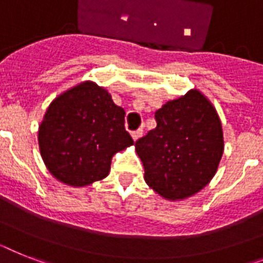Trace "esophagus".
Wrapping results in <instances>:
<instances>
[{
    "label": "esophagus",
    "mask_w": 263,
    "mask_h": 263,
    "mask_svg": "<svg viewBox=\"0 0 263 263\" xmlns=\"http://www.w3.org/2000/svg\"><path fill=\"white\" fill-rule=\"evenodd\" d=\"M131 135H132V139H134V140H138V139L143 135V129H142V128L135 129V131L131 132Z\"/></svg>",
    "instance_id": "obj_1"
}]
</instances>
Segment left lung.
<instances>
[{
    "label": "left lung",
    "mask_w": 263,
    "mask_h": 263,
    "mask_svg": "<svg viewBox=\"0 0 263 263\" xmlns=\"http://www.w3.org/2000/svg\"><path fill=\"white\" fill-rule=\"evenodd\" d=\"M156 128L135 143L145 182L167 199L194 195L213 179L223 154L222 124L199 90L155 112Z\"/></svg>",
    "instance_id": "left-lung-1"
}]
</instances>
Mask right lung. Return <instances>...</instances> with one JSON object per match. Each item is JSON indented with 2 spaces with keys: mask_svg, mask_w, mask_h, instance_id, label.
Segmentation results:
<instances>
[{
  "mask_svg": "<svg viewBox=\"0 0 263 263\" xmlns=\"http://www.w3.org/2000/svg\"><path fill=\"white\" fill-rule=\"evenodd\" d=\"M124 116L111 95L89 81L54 99L39 129L40 151L49 173L74 187L105 178L112 156L134 144Z\"/></svg>",
  "mask_w": 263,
  "mask_h": 263,
  "instance_id": "obj_1",
  "label": "right lung"
}]
</instances>
